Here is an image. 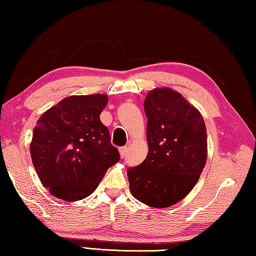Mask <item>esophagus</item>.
<instances>
[{"mask_svg":"<svg viewBox=\"0 0 256 256\" xmlns=\"http://www.w3.org/2000/svg\"><path fill=\"white\" fill-rule=\"evenodd\" d=\"M126 152H128V148L126 147H120V158H125V155H126Z\"/></svg>","mask_w":256,"mask_h":256,"instance_id":"esophagus-1","label":"esophagus"}]
</instances>
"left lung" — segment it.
I'll use <instances>...</instances> for the list:
<instances>
[{
    "mask_svg": "<svg viewBox=\"0 0 256 256\" xmlns=\"http://www.w3.org/2000/svg\"><path fill=\"white\" fill-rule=\"evenodd\" d=\"M148 154L128 168L132 196L142 204L166 208L188 196L207 161V131L201 114L171 88H155L144 102Z\"/></svg>",
    "mask_w": 256,
    "mask_h": 256,
    "instance_id": "1",
    "label": "left lung"
}]
</instances>
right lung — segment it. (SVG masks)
<instances>
[{
	"instance_id": "add662e5",
	"label": "right lung",
	"mask_w": 256,
	"mask_h": 256,
	"mask_svg": "<svg viewBox=\"0 0 256 256\" xmlns=\"http://www.w3.org/2000/svg\"><path fill=\"white\" fill-rule=\"evenodd\" d=\"M106 104V94L72 95L36 122L30 148L32 162L42 185L58 199H85L120 161L109 130L100 120Z\"/></svg>"
}]
</instances>
